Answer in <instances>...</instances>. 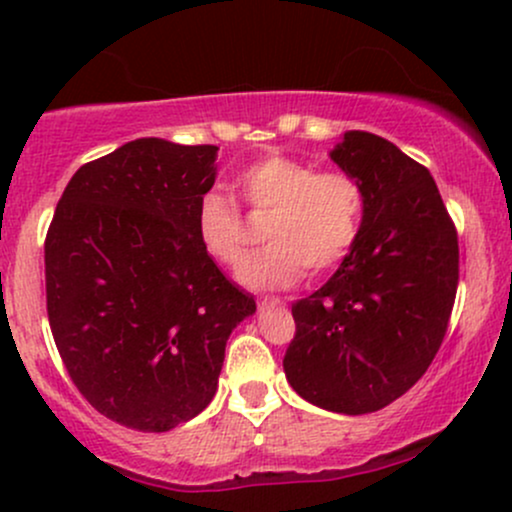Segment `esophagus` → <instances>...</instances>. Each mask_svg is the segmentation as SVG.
<instances>
[{
  "label": "esophagus",
  "instance_id": "esophagus-1",
  "mask_svg": "<svg viewBox=\"0 0 512 512\" xmlns=\"http://www.w3.org/2000/svg\"><path fill=\"white\" fill-rule=\"evenodd\" d=\"M279 305H284V301H281V298H274V296L262 298L260 301V308H279Z\"/></svg>",
  "mask_w": 512,
  "mask_h": 512
}]
</instances>
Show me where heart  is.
Wrapping results in <instances>:
<instances>
[{"instance_id":"1","label":"heart","mask_w":512,"mask_h":512,"mask_svg":"<svg viewBox=\"0 0 512 512\" xmlns=\"http://www.w3.org/2000/svg\"><path fill=\"white\" fill-rule=\"evenodd\" d=\"M236 185L252 214H269L262 228L267 248L240 264L248 289H286L308 269L322 276L354 250L366 197L354 175L320 170L291 156H264L238 173ZM195 233L202 250L223 267H236L245 252V223L233 199L209 190L197 202Z\"/></svg>"}]
</instances>
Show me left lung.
I'll return each mask as SVG.
<instances>
[{"mask_svg":"<svg viewBox=\"0 0 512 512\" xmlns=\"http://www.w3.org/2000/svg\"><path fill=\"white\" fill-rule=\"evenodd\" d=\"M330 158L363 187L361 236L322 289L293 303L284 373L315 407L358 416L395 402L431 366L460 250L436 180L395 144L351 129Z\"/></svg>","mask_w":512,"mask_h":512,"instance_id":"obj_1","label":"left lung"}]
</instances>
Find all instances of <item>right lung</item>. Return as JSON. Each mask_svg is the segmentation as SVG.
<instances>
[{
  "instance_id": "obj_1",
  "label": "right lung",
  "mask_w": 512,
  "mask_h": 512,
  "mask_svg": "<svg viewBox=\"0 0 512 512\" xmlns=\"http://www.w3.org/2000/svg\"><path fill=\"white\" fill-rule=\"evenodd\" d=\"M219 146L144 137L74 173L45 238L48 317L93 409L144 433L185 424L219 387L255 298L199 245Z\"/></svg>"
}]
</instances>
